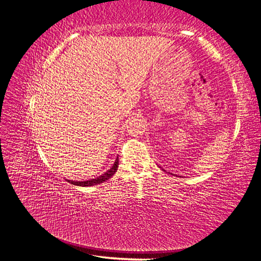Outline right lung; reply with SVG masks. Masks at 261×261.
<instances>
[{"mask_svg":"<svg viewBox=\"0 0 261 261\" xmlns=\"http://www.w3.org/2000/svg\"><path fill=\"white\" fill-rule=\"evenodd\" d=\"M117 168H118V155L116 156V160H115L114 164L112 165V168L110 169V170H108L102 175L96 177V178H91L89 180H68V179H65V180H67L68 183L73 184V185H76V186H83V187L94 186V185L102 183V181L109 179L110 177H112L114 175V173L117 171Z\"/></svg>","mask_w":261,"mask_h":261,"instance_id":"obj_1","label":"right lung"}]
</instances>
